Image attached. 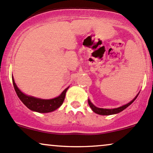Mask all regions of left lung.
Masks as SVG:
<instances>
[{"label":"left lung","mask_w":153,"mask_h":153,"mask_svg":"<svg viewBox=\"0 0 153 153\" xmlns=\"http://www.w3.org/2000/svg\"><path fill=\"white\" fill-rule=\"evenodd\" d=\"M139 95V94H138ZM137 95L136 97H134L132 100L130 102H128V103L124 105L123 106H121V107L119 108H114V109H105V108H97L96 107V106L94 105L92 103V102H90V100H88V103H89V105L90 106V108H92V111H94V112L95 113V114H97L99 115H102V116H107V115H112V114H118V113L121 112V111H123L124 109H126V108L128 107V106H129L130 105H131L132 102H134V101L136 100V98L137 97Z\"/></svg>","instance_id":"obj_1"}]
</instances>
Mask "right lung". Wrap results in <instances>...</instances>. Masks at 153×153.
<instances>
[{
    "instance_id": "obj_1",
    "label": "right lung",
    "mask_w": 153,
    "mask_h": 153,
    "mask_svg": "<svg viewBox=\"0 0 153 153\" xmlns=\"http://www.w3.org/2000/svg\"><path fill=\"white\" fill-rule=\"evenodd\" d=\"M12 81H13V87L16 91V95L21 100L22 102L31 111H36V112L38 113L52 112V111H54L55 110L58 108L63 104L65 99V96H66V92L68 89V87L65 89L61 95L57 97H55V98L50 100L39 99L24 94L17 87L14 79H13V77H12Z\"/></svg>"
}]
</instances>
